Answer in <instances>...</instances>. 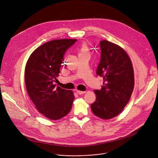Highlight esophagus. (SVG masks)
<instances>
[{
  "mask_svg": "<svg viewBox=\"0 0 158 158\" xmlns=\"http://www.w3.org/2000/svg\"><path fill=\"white\" fill-rule=\"evenodd\" d=\"M76 93H77L78 94L81 95V94H83L85 93V91H79V90H77Z\"/></svg>",
  "mask_w": 158,
  "mask_h": 158,
  "instance_id": "1",
  "label": "esophagus"
}]
</instances>
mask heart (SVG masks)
Here are the masks:
<instances>
[{"label":"heart","instance_id":"obj_1","mask_svg":"<svg viewBox=\"0 0 158 158\" xmlns=\"http://www.w3.org/2000/svg\"><path fill=\"white\" fill-rule=\"evenodd\" d=\"M80 54H89V49L87 45L84 43L80 48Z\"/></svg>","mask_w":158,"mask_h":158}]
</instances>
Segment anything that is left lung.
I'll use <instances>...</instances> for the list:
<instances>
[{"mask_svg": "<svg viewBox=\"0 0 158 158\" xmlns=\"http://www.w3.org/2000/svg\"><path fill=\"white\" fill-rule=\"evenodd\" d=\"M101 61L96 74L103 78L101 90H95L96 101L91 105L93 114L102 119L117 116L128 103L134 87V69L131 59L118 45L100 42Z\"/></svg>", "mask_w": 158, "mask_h": 158, "instance_id": "8db88e82", "label": "left lung"}]
</instances>
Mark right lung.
Returning a JSON list of instances; mask_svg holds the SVG:
<instances>
[{"instance_id": "obj_1", "label": "right lung", "mask_w": 158, "mask_h": 158, "mask_svg": "<svg viewBox=\"0 0 158 158\" xmlns=\"http://www.w3.org/2000/svg\"><path fill=\"white\" fill-rule=\"evenodd\" d=\"M77 39L52 40L37 48L29 57L25 67L27 94L37 110L45 117L58 120L71 111L74 95L71 90L54 84L66 51Z\"/></svg>"}]
</instances>
